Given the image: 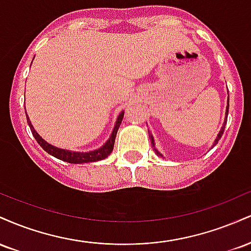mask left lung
Returning <instances> with one entry per match:
<instances>
[{"mask_svg": "<svg viewBox=\"0 0 251 251\" xmlns=\"http://www.w3.org/2000/svg\"><path fill=\"white\" fill-rule=\"evenodd\" d=\"M227 113H229V101H227V106H226V119H224V125H223V127H222V129L220 131V133H218V137L216 138V140H215V145L216 144L218 143V140L221 139V137L222 135H223V132H224V128H226V120H227ZM149 135H150V138H151V140H152V144H153V148H154V143H153V138H152V135L149 133ZM154 151H155V153H157L158 155H160V157H162V154L159 153V152L157 151V150L154 149Z\"/></svg>", "mask_w": 251, "mask_h": 251, "instance_id": "8db88e82", "label": "left lung"}]
</instances>
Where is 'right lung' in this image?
Listing matches in <instances>:
<instances>
[{
  "instance_id": "obj_1",
  "label": "right lung",
  "mask_w": 251,
  "mask_h": 251,
  "mask_svg": "<svg viewBox=\"0 0 251 251\" xmlns=\"http://www.w3.org/2000/svg\"><path fill=\"white\" fill-rule=\"evenodd\" d=\"M25 117H27V123L29 125L31 133H33L34 138L36 139V142L39 143V145L45 150L46 152L53 155V157L57 158V159L63 160V162H67L71 164H83V163H92V162H98V160H101L107 158L111 152L113 151V146H114V142H116V137H117V132L119 129L120 124H122V120L124 118V112L120 113V116L118 117V120L116 123V127H114L113 132H112L111 137L106 142L105 145L102 148H100L99 150H96V151H92V152H85V153H80V152H71V151H66V150L62 149H57L55 146L50 145L47 142L42 139L39 134L36 133V131L34 129L33 125L30 124L29 118H28L27 113H25Z\"/></svg>"
}]
</instances>
